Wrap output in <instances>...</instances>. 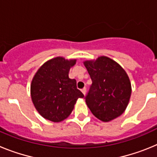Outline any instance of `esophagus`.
Here are the masks:
<instances>
[{
  "label": "esophagus",
  "instance_id": "obj_1",
  "mask_svg": "<svg viewBox=\"0 0 157 157\" xmlns=\"http://www.w3.org/2000/svg\"><path fill=\"white\" fill-rule=\"evenodd\" d=\"M81 91H82V94H84V95H85V94H86V88H83V89H82V90H81Z\"/></svg>",
  "mask_w": 157,
  "mask_h": 157
}]
</instances>
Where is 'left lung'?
<instances>
[{
	"instance_id": "8db88e82",
	"label": "left lung",
	"mask_w": 157,
	"mask_h": 157,
	"mask_svg": "<svg viewBox=\"0 0 157 157\" xmlns=\"http://www.w3.org/2000/svg\"><path fill=\"white\" fill-rule=\"evenodd\" d=\"M92 79L86 103L94 116L109 122L125 112L131 95V83L125 70L108 56L83 62Z\"/></svg>"
}]
</instances>
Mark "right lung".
<instances>
[{
  "mask_svg": "<svg viewBox=\"0 0 157 157\" xmlns=\"http://www.w3.org/2000/svg\"><path fill=\"white\" fill-rule=\"evenodd\" d=\"M75 59L52 58L40 67L30 84V96L36 110L45 120L59 123L68 117L82 93L76 80L68 76Z\"/></svg>",
  "mask_w": 157,
  "mask_h": 157,
  "instance_id": "obj_1",
  "label": "right lung"
}]
</instances>
